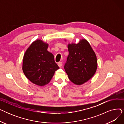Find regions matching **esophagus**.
I'll list each match as a JSON object with an SVG mask.
<instances>
[{
	"instance_id": "obj_1",
	"label": "esophagus",
	"mask_w": 124,
	"mask_h": 124,
	"mask_svg": "<svg viewBox=\"0 0 124 124\" xmlns=\"http://www.w3.org/2000/svg\"><path fill=\"white\" fill-rule=\"evenodd\" d=\"M58 65L59 67H61V66H62V63L61 62H59L58 63Z\"/></svg>"
}]
</instances>
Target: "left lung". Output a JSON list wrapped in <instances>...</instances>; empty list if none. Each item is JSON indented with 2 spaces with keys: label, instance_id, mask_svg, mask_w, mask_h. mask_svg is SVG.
Wrapping results in <instances>:
<instances>
[{
  "label": "left lung",
  "instance_id": "1",
  "mask_svg": "<svg viewBox=\"0 0 124 124\" xmlns=\"http://www.w3.org/2000/svg\"><path fill=\"white\" fill-rule=\"evenodd\" d=\"M67 47L69 55L64 69L71 82L77 85H82L92 78L96 72V56L85 39L80 40L77 44L69 43Z\"/></svg>",
  "mask_w": 124,
  "mask_h": 124
}]
</instances>
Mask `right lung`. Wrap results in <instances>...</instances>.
<instances>
[{"instance_id": "1", "label": "right lung", "mask_w": 124, "mask_h": 124, "mask_svg": "<svg viewBox=\"0 0 124 124\" xmlns=\"http://www.w3.org/2000/svg\"><path fill=\"white\" fill-rule=\"evenodd\" d=\"M48 46L47 43L38 39L30 45L23 55V73L31 82L38 86L47 85L59 69L54 55L47 50Z\"/></svg>"}]
</instances>
